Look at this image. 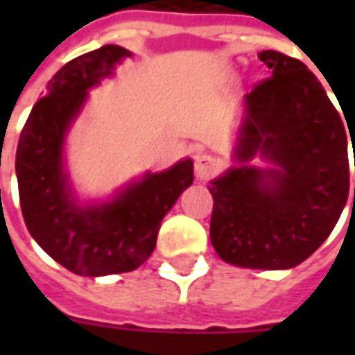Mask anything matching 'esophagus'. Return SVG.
<instances>
[{"label":"esophagus","mask_w":355,"mask_h":355,"mask_svg":"<svg viewBox=\"0 0 355 355\" xmlns=\"http://www.w3.org/2000/svg\"><path fill=\"white\" fill-rule=\"evenodd\" d=\"M220 171V162L215 155L211 154H198L196 155V178L205 182L209 178H213Z\"/></svg>","instance_id":"obj_1"}]
</instances>
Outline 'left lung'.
<instances>
[{"mask_svg":"<svg viewBox=\"0 0 355 355\" xmlns=\"http://www.w3.org/2000/svg\"><path fill=\"white\" fill-rule=\"evenodd\" d=\"M259 58L272 76L245 94L236 150L241 165L207 186L211 243L236 266L283 270L306 261L340 218L355 127L348 121L344 127L325 89L300 60L279 51H262ZM257 151L274 170L245 165Z\"/></svg>","mask_w":355,"mask_h":355,"instance_id":"obj_1","label":"left lung"}]
</instances>
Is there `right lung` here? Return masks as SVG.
<instances>
[{
  "label": "right lung",
  "instance_id": "1",
  "mask_svg": "<svg viewBox=\"0 0 355 355\" xmlns=\"http://www.w3.org/2000/svg\"><path fill=\"white\" fill-rule=\"evenodd\" d=\"M131 53L119 45L76 57L58 70L35 102L17 148V178L28 232L51 259L87 277L139 268L154 253L163 216L193 182L190 159L146 175L116 201L80 209L70 200L62 169V140L87 89Z\"/></svg>",
  "mask_w": 355,
  "mask_h": 355
}]
</instances>
